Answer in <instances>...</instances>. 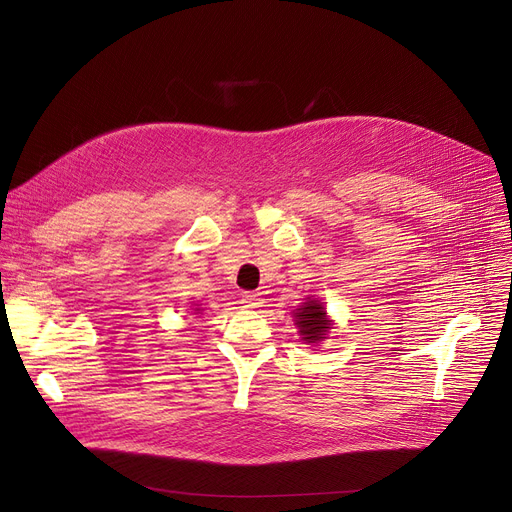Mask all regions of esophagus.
Masks as SVG:
<instances>
[{
    "label": "esophagus",
    "instance_id": "34e87169",
    "mask_svg": "<svg viewBox=\"0 0 512 512\" xmlns=\"http://www.w3.org/2000/svg\"><path fill=\"white\" fill-rule=\"evenodd\" d=\"M243 308H261L263 306V298L259 294H253V291H245L243 298H241Z\"/></svg>",
    "mask_w": 512,
    "mask_h": 512
}]
</instances>
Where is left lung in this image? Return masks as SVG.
<instances>
[{"mask_svg":"<svg viewBox=\"0 0 512 512\" xmlns=\"http://www.w3.org/2000/svg\"><path fill=\"white\" fill-rule=\"evenodd\" d=\"M294 324L304 344L320 346L328 338L334 322L328 316L324 302L318 300L316 296H310L302 306L294 310Z\"/></svg>","mask_w":512,"mask_h":512,"instance_id":"1","label":"left lung"}]
</instances>
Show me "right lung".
Segmentation results:
<instances>
[{"label": "right lung", "instance_id": "add662e5", "mask_svg": "<svg viewBox=\"0 0 512 512\" xmlns=\"http://www.w3.org/2000/svg\"><path fill=\"white\" fill-rule=\"evenodd\" d=\"M202 310H204V308H192L194 314H202Z\"/></svg>", "mask_w": 512, "mask_h": 512}]
</instances>
